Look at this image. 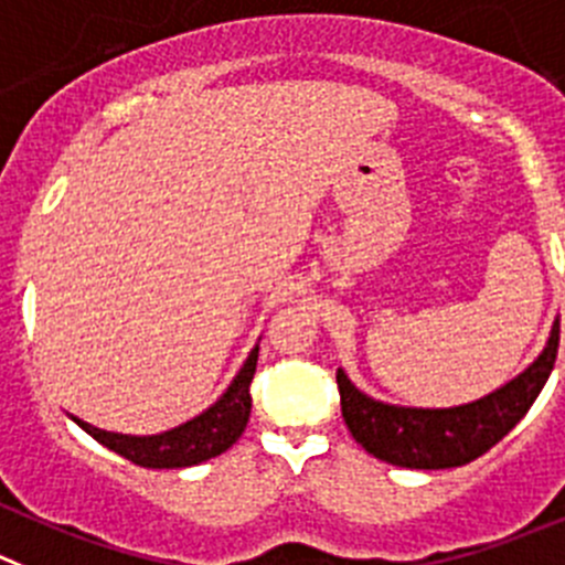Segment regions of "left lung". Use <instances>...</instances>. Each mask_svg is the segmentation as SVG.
Returning a JSON list of instances; mask_svg holds the SVG:
<instances>
[{"instance_id":"8db88e82","label":"left lung","mask_w":565,"mask_h":565,"mask_svg":"<svg viewBox=\"0 0 565 565\" xmlns=\"http://www.w3.org/2000/svg\"><path fill=\"white\" fill-rule=\"evenodd\" d=\"M561 318L552 323L544 351L510 382L457 407H402L362 393L348 373L337 371L342 418L367 455L398 468L440 471L477 460L493 449L526 415L555 367Z\"/></svg>"}]
</instances>
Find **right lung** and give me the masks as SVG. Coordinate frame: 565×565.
<instances>
[{
  "label": "right lung",
  "instance_id": "right-lung-1",
  "mask_svg": "<svg viewBox=\"0 0 565 565\" xmlns=\"http://www.w3.org/2000/svg\"><path fill=\"white\" fill-rule=\"evenodd\" d=\"M258 345L250 348L247 360L231 379L225 393L217 402L194 415L186 424H178L175 429L158 431V435H122V431H105L86 420L68 415L86 435L103 443L105 449L116 451L125 460L136 462L141 468H189L223 455L234 446L245 431L250 418V379L256 371Z\"/></svg>",
  "mask_w": 565,
  "mask_h": 565
}]
</instances>
